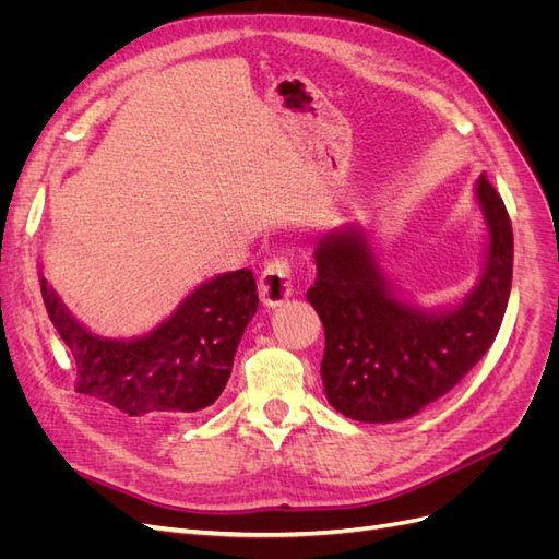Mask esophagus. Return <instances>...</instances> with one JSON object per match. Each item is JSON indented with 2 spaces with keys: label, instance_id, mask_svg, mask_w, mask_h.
Returning <instances> with one entry per match:
<instances>
[{
  "label": "esophagus",
  "instance_id": "esophagus-1",
  "mask_svg": "<svg viewBox=\"0 0 559 559\" xmlns=\"http://www.w3.org/2000/svg\"><path fill=\"white\" fill-rule=\"evenodd\" d=\"M294 292L292 284V261L289 257H277L270 261L259 280V294L265 306H280Z\"/></svg>",
  "mask_w": 559,
  "mask_h": 559
}]
</instances>
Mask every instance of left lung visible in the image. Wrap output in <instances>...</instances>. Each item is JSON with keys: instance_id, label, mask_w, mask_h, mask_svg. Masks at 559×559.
<instances>
[{"instance_id": "1", "label": "left lung", "mask_w": 559, "mask_h": 559, "mask_svg": "<svg viewBox=\"0 0 559 559\" xmlns=\"http://www.w3.org/2000/svg\"><path fill=\"white\" fill-rule=\"evenodd\" d=\"M476 193L489 228L487 263L454 310L421 312L399 300L359 228H341L317 245L308 300L324 324L321 380L337 413L370 425L413 417L492 347L511 296L513 228L485 175Z\"/></svg>"}]
</instances>
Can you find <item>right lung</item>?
<instances>
[{
	"label": "right lung",
	"instance_id": "right-lung-1",
	"mask_svg": "<svg viewBox=\"0 0 559 559\" xmlns=\"http://www.w3.org/2000/svg\"><path fill=\"white\" fill-rule=\"evenodd\" d=\"M41 296L76 361V392L130 417H179L212 405L224 392L235 349L259 308L257 280L242 267L198 286L148 335L107 341L83 329L44 277Z\"/></svg>",
	"mask_w": 559,
	"mask_h": 559
}]
</instances>
